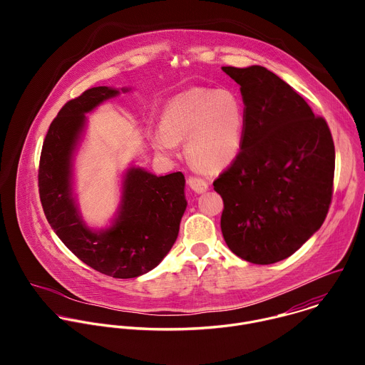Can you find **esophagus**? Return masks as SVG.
I'll list each match as a JSON object with an SVG mask.
<instances>
[{"label": "esophagus", "instance_id": "esophagus-1", "mask_svg": "<svg viewBox=\"0 0 365 365\" xmlns=\"http://www.w3.org/2000/svg\"><path fill=\"white\" fill-rule=\"evenodd\" d=\"M187 185L190 186V189L195 193H203V192L207 190V187H210L207 182H205L203 179H199V178H189L187 179Z\"/></svg>", "mask_w": 365, "mask_h": 365}]
</instances>
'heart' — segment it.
Listing matches in <instances>:
<instances>
[{
	"label": "heart",
	"instance_id": "obj_1",
	"mask_svg": "<svg viewBox=\"0 0 365 365\" xmlns=\"http://www.w3.org/2000/svg\"><path fill=\"white\" fill-rule=\"evenodd\" d=\"M245 110L240 96L230 89L196 86L166 102L160 128L150 135L154 148L173 153L186 140L189 160L205 172L230 166L241 150Z\"/></svg>",
	"mask_w": 365,
	"mask_h": 365
}]
</instances>
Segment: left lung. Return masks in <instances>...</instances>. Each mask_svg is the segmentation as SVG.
Masks as SVG:
<instances>
[{"instance_id": "8db88e82", "label": "left lung", "mask_w": 365, "mask_h": 365, "mask_svg": "<svg viewBox=\"0 0 365 365\" xmlns=\"http://www.w3.org/2000/svg\"><path fill=\"white\" fill-rule=\"evenodd\" d=\"M238 85L245 128L237 159L214 182L228 248L252 264L297 251L324 224L335 147L327 121L269 69L222 66Z\"/></svg>"}]
</instances>
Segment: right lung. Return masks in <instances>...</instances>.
Here are the masks:
<instances>
[{"mask_svg": "<svg viewBox=\"0 0 365 365\" xmlns=\"http://www.w3.org/2000/svg\"><path fill=\"white\" fill-rule=\"evenodd\" d=\"M130 91L95 86L69 101L48 127L38 166L40 200L50 227L85 264L115 279L138 277L160 264L187 206L182 172L155 176L131 165L121 175V196L110 225L91 228L82 218L75 158L86 133V114Z\"/></svg>", "mask_w": 365, "mask_h": 365, "instance_id": "right-lung-1", "label": "right lung"}]
</instances>
